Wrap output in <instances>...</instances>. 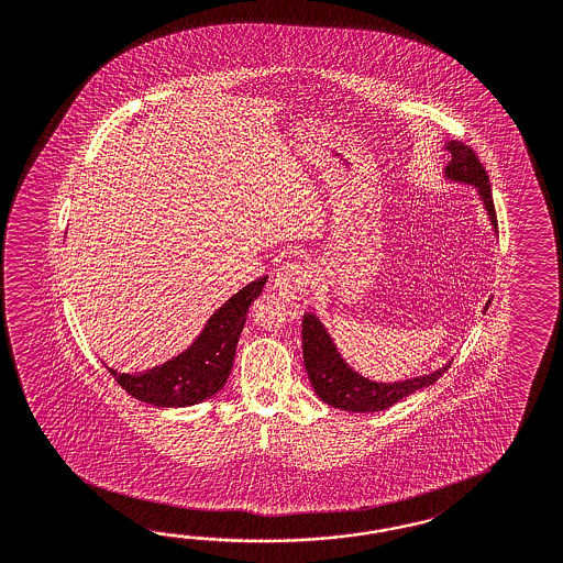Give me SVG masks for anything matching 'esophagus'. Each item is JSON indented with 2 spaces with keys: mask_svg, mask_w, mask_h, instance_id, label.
<instances>
[{
  "mask_svg": "<svg viewBox=\"0 0 563 563\" xmlns=\"http://www.w3.org/2000/svg\"><path fill=\"white\" fill-rule=\"evenodd\" d=\"M309 285H311V268L307 264H297V262L283 266L274 278V289L280 295V299L297 309L307 305Z\"/></svg>",
  "mask_w": 563,
  "mask_h": 563,
  "instance_id": "esophagus-1",
  "label": "esophagus"
}]
</instances>
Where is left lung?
I'll return each mask as SVG.
<instances>
[{
  "instance_id": "8db88e82",
  "label": "left lung",
  "mask_w": 563,
  "mask_h": 563,
  "mask_svg": "<svg viewBox=\"0 0 563 563\" xmlns=\"http://www.w3.org/2000/svg\"><path fill=\"white\" fill-rule=\"evenodd\" d=\"M444 150L451 155V162L444 167V180L473 186L479 195V200L484 202L492 228L498 231L492 186L477 155L459 141H446ZM489 303L492 299L484 307V313ZM301 334H303V365L307 377L311 380V387L323 404L338 410L363 411V413L387 410L399 399L411 396L418 389L430 387L434 380L441 379L442 373L451 366L449 361L446 365H442L437 371H430L428 375L394 380V383H380V380L363 377L342 358V354L335 349L332 335L316 313L305 316Z\"/></svg>"
}]
</instances>
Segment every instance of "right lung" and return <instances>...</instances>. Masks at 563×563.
<instances>
[{
  "instance_id": "add662e5",
  "label": "right lung",
  "mask_w": 563,
  "mask_h": 563,
  "mask_svg": "<svg viewBox=\"0 0 563 563\" xmlns=\"http://www.w3.org/2000/svg\"><path fill=\"white\" fill-rule=\"evenodd\" d=\"M268 276L256 278L221 305L195 342L162 365L141 373L108 368L122 389L155 408H186L219 394L233 368L247 309L262 295Z\"/></svg>"
}]
</instances>
